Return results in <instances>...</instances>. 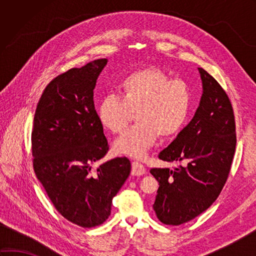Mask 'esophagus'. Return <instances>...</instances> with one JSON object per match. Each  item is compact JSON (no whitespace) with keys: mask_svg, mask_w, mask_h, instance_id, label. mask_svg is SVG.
Here are the masks:
<instances>
[{"mask_svg":"<svg viewBox=\"0 0 256 256\" xmlns=\"http://www.w3.org/2000/svg\"><path fill=\"white\" fill-rule=\"evenodd\" d=\"M145 172H146V170H145L144 165H142L138 162H132V175L140 176V175H144Z\"/></svg>","mask_w":256,"mask_h":256,"instance_id":"34e87169","label":"esophagus"}]
</instances>
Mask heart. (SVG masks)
<instances>
[{
  "label": "heart",
  "mask_w": 256,
  "mask_h": 256,
  "mask_svg": "<svg viewBox=\"0 0 256 256\" xmlns=\"http://www.w3.org/2000/svg\"><path fill=\"white\" fill-rule=\"evenodd\" d=\"M192 103L190 86L174 79L158 68H144L125 76L118 96L108 94L98 106V118L103 128L121 133L134 113L138 123L116 142L118 154L142 158L155 143L157 134L168 138L180 131L187 122Z\"/></svg>",
  "instance_id": "heart-1"
}]
</instances>
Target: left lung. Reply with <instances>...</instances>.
Listing matches in <instances>:
<instances>
[{
	"instance_id": "1",
	"label": "left lung",
	"mask_w": 256,
	"mask_h": 256,
	"mask_svg": "<svg viewBox=\"0 0 256 256\" xmlns=\"http://www.w3.org/2000/svg\"><path fill=\"white\" fill-rule=\"evenodd\" d=\"M202 96L194 118L158 154L164 162H184L175 170L152 168L158 182L153 208L160 222L179 226L202 214L218 198L236 152L231 102L216 80L198 68Z\"/></svg>"
}]
</instances>
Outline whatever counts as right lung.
<instances>
[{
  "label": "right lung",
  "mask_w": 256,
  "mask_h": 256,
  "mask_svg": "<svg viewBox=\"0 0 256 256\" xmlns=\"http://www.w3.org/2000/svg\"><path fill=\"white\" fill-rule=\"evenodd\" d=\"M108 59L72 68L46 86L32 133L34 170L64 218L82 228L102 224L112 199L131 172L126 157L94 164L108 144L94 103L96 79Z\"/></svg>",
  "instance_id": "1"
}]
</instances>
